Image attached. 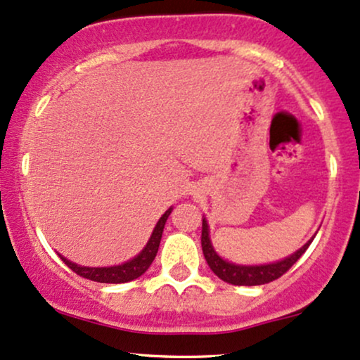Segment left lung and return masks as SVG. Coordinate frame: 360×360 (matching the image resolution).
I'll return each mask as SVG.
<instances>
[{"label":"left lung","instance_id":"left-lung-1","mask_svg":"<svg viewBox=\"0 0 360 360\" xmlns=\"http://www.w3.org/2000/svg\"><path fill=\"white\" fill-rule=\"evenodd\" d=\"M315 238V236H314ZM311 240L302 246L300 250L295 251L293 255H290L288 258L281 259V262L270 263V265H253V266H245V265H235V263H229L226 259H223L216 253L213 245L210 240V228H207L206 219H202V231H201V246L205 258L210 265L213 274L221 278L223 281L231 285H243V287H253V285H265L270 283L276 278H280L281 275H285L287 271L298 262V258L305 253L309 248Z\"/></svg>","mask_w":360,"mask_h":360}]
</instances>
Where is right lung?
<instances>
[{"label":"right lung","instance_id":"obj_1","mask_svg":"<svg viewBox=\"0 0 360 360\" xmlns=\"http://www.w3.org/2000/svg\"><path fill=\"white\" fill-rule=\"evenodd\" d=\"M171 211H172V207H169L166 213L161 216V219H159L158 224H155L153 235H150L149 241H147V245L144 246V250H142L136 258H132L131 262L122 263V265L89 268V266L75 265V263H72L70 259L63 258L62 255H58V257L62 258V262L65 263V265L70 268V270L75 271L77 275H80L82 278L92 280V281H101V283H125V281L136 280L142 274H146L147 268H149L150 263L154 262L155 255H158V250H159V243H161L164 224H166Z\"/></svg>","mask_w":360,"mask_h":360}]
</instances>
